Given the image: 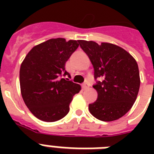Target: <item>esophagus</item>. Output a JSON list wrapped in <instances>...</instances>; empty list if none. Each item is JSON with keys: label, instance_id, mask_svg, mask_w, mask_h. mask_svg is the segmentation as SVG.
Masks as SVG:
<instances>
[{"label": "esophagus", "instance_id": "obj_1", "mask_svg": "<svg viewBox=\"0 0 154 154\" xmlns=\"http://www.w3.org/2000/svg\"><path fill=\"white\" fill-rule=\"evenodd\" d=\"M89 83H87V82H85V83H84V84L82 85V88L83 89H87V88H89Z\"/></svg>", "mask_w": 154, "mask_h": 154}]
</instances>
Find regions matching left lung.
Returning <instances> with one entry per match:
<instances>
[{"mask_svg":"<svg viewBox=\"0 0 154 154\" xmlns=\"http://www.w3.org/2000/svg\"><path fill=\"white\" fill-rule=\"evenodd\" d=\"M94 69V78H100L94 88L97 99L89 105L97 119L112 122L123 117L134 105L140 88L136 60L116 45L78 41Z\"/></svg>","mask_w":154,"mask_h":154,"instance_id":"1","label":"left lung"}]
</instances>
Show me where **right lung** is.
I'll return each instance as SVG.
<instances>
[{"label":"right lung","mask_w":154,"mask_h":154,"mask_svg":"<svg viewBox=\"0 0 154 154\" xmlns=\"http://www.w3.org/2000/svg\"><path fill=\"white\" fill-rule=\"evenodd\" d=\"M77 41L53 38L34 46L20 65L21 96L30 112L43 122H53L68 114L72 97L81 85L69 79L65 63L78 48Z\"/></svg>","instance_id":"add662e5"}]
</instances>
